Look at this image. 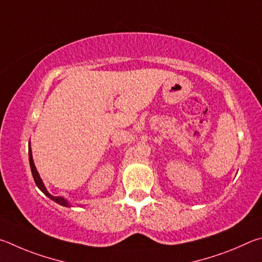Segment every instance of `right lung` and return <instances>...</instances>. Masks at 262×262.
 <instances>
[{"label": "right lung", "mask_w": 262, "mask_h": 262, "mask_svg": "<svg viewBox=\"0 0 262 262\" xmlns=\"http://www.w3.org/2000/svg\"><path fill=\"white\" fill-rule=\"evenodd\" d=\"M29 159H30V166H31V171H32V175H33V178H34V182L36 186L39 187V189L43 192V193L48 196V198H50L52 200H54L55 203H57L58 205L61 206H64V207H70V204L68 203V200H66L64 198H62V196H54L49 193V192L47 191V189L45 187V184L42 180H41V177L39 175L38 170H36V168L34 166V161H33V158H32V150H31V144L29 145Z\"/></svg>", "instance_id": "add662e5"}]
</instances>
